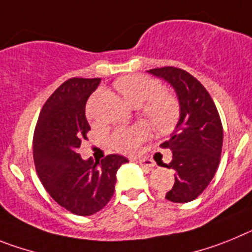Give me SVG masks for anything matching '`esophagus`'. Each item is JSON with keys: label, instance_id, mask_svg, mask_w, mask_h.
Returning <instances> with one entry per match:
<instances>
[{"label": "esophagus", "instance_id": "1", "mask_svg": "<svg viewBox=\"0 0 252 252\" xmlns=\"http://www.w3.org/2000/svg\"><path fill=\"white\" fill-rule=\"evenodd\" d=\"M135 162L138 163L139 166H142V167H147V168H152L153 166H155V162L150 158H138V159H135Z\"/></svg>", "mask_w": 252, "mask_h": 252}]
</instances>
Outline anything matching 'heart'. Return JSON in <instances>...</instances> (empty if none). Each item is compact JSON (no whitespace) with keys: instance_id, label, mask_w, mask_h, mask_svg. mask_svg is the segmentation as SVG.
Here are the masks:
<instances>
[{"instance_id":"obj_1","label":"heart","mask_w":252,"mask_h":252,"mask_svg":"<svg viewBox=\"0 0 252 252\" xmlns=\"http://www.w3.org/2000/svg\"><path fill=\"white\" fill-rule=\"evenodd\" d=\"M115 87L128 104L142 106L144 117L158 132H166L178 120L179 104L174 96L161 91V82L144 74H129L119 78ZM150 134L147 124L139 123L114 130L110 144L122 153H134Z\"/></svg>"}]
</instances>
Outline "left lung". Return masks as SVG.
<instances>
[{
  "label": "left lung",
  "instance_id": "8db88e82",
  "mask_svg": "<svg viewBox=\"0 0 252 252\" xmlns=\"http://www.w3.org/2000/svg\"><path fill=\"white\" fill-rule=\"evenodd\" d=\"M147 72L171 85L180 105L171 138L161 144L172 151L171 162L165 167L175 171V184L166 199L191 202L209 185L220 165L223 143L220 114L205 87L187 71L162 67Z\"/></svg>",
  "mask_w": 252,
  "mask_h": 252
}]
</instances>
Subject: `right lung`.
Returning <instances> with one entry per match:
<instances>
[{
  "label": "right lung",
  "instance_id": "1",
  "mask_svg": "<svg viewBox=\"0 0 252 252\" xmlns=\"http://www.w3.org/2000/svg\"><path fill=\"white\" fill-rule=\"evenodd\" d=\"M101 78H69L50 95L39 115L32 139L38 176L61 207L91 216L108 204L115 190L118 168L128 162L120 155L101 161L82 159L77 148L90 130L85 108Z\"/></svg>",
  "mask_w": 252,
  "mask_h": 252
}]
</instances>
